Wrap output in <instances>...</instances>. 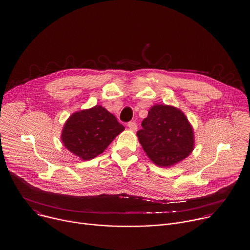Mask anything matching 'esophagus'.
<instances>
[{
	"instance_id": "esophagus-1",
	"label": "esophagus",
	"mask_w": 250,
	"mask_h": 250,
	"mask_svg": "<svg viewBox=\"0 0 250 250\" xmlns=\"http://www.w3.org/2000/svg\"><path fill=\"white\" fill-rule=\"evenodd\" d=\"M127 126H128L129 129L132 130V131H136V130H137V124H136L135 122H129L128 125H127Z\"/></svg>"
}]
</instances>
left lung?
Returning a JSON list of instances; mask_svg holds the SVG:
<instances>
[{"mask_svg":"<svg viewBox=\"0 0 250 250\" xmlns=\"http://www.w3.org/2000/svg\"><path fill=\"white\" fill-rule=\"evenodd\" d=\"M137 132L139 142L154 163L168 167L187 158L193 150L194 137L184 113L172 105L155 104Z\"/></svg>","mask_w":250,"mask_h":250,"instance_id":"left-lung-1","label":"left lung"}]
</instances>
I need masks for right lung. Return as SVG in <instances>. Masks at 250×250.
Here are the masks:
<instances>
[{
    "label": "right lung",
    "instance_id": "obj_1",
    "mask_svg": "<svg viewBox=\"0 0 250 250\" xmlns=\"http://www.w3.org/2000/svg\"><path fill=\"white\" fill-rule=\"evenodd\" d=\"M124 129L113 114L101 105H95L77 111L67 120L61 141L70 152L88 161L102 154Z\"/></svg>",
    "mask_w": 250,
    "mask_h": 250
}]
</instances>
